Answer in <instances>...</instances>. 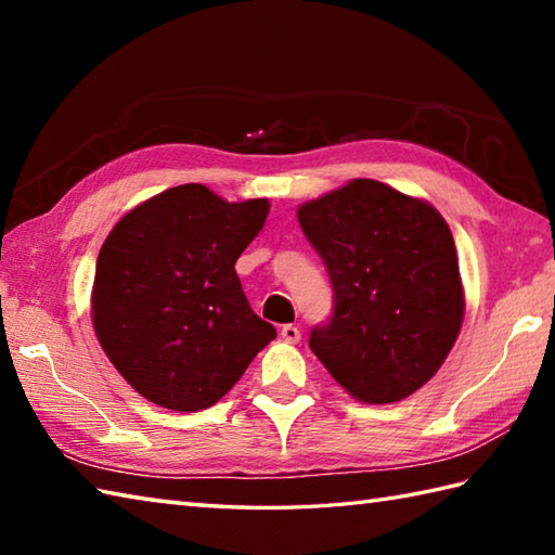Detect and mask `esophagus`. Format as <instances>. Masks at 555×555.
Masks as SVG:
<instances>
[{
	"label": "esophagus",
	"instance_id": "esophagus-1",
	"mask_svg": "<svg viewBox=\"0 0 555 555\" xmlns=\"http://www.w3.org/2000/svg\"><path fill=\"white\" fill-rule=\"evenodd\" d=\"M281 336H284V340H288V344H298L300 328L296 324H286V326H281Z\"/></svg>",
	"mask_w": 555,
	"mask_h": 555
}]
</instances>
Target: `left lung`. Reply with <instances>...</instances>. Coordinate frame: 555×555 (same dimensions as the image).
<instances>
[{
    "instance_id": "1",
    "label": "left lung",
    "mask_w": 555,
    "mask_h": 555,
    "mask_svg": "<svg viewBox=\"0 0 555 555\" xmlns=\"http://www.w3.org/2000/svg\"><path fill=\"white\" fill-rule=\"evenodd\" d=\"M334 284L310 348L367 405L398 403L439 372L465 317L453 233L439 209L374 179L298 207Z\"/></svg>"
}]
</instances>
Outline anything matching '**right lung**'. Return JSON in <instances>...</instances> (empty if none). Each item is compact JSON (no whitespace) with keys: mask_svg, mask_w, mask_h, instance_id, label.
<instances>
[{"mask_svg":"<svg viewBox=\"0 0 555 555\" xmlns=\"http://www.w3.org/2000/svg\"><path fill=\"white\" fill-rule=\"evenodd\" d=\"M267 215V197L229 203L185 183L128 209L104 238L92 328L116 372L150 403L176 412L215 405L276 338L235 274Z\"/></svg>","mask_w":555,"mask_h":555,"instance_id":"right-lung-1","label":"right lung"}]
</instances>
